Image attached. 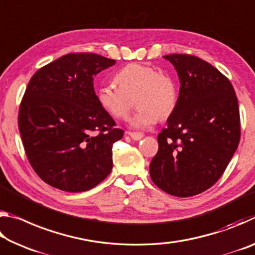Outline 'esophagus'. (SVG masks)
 <instances>
[{
	"mask_svg": "<svg viewBox=\"0 0 255 255\" xmlns=\"http://www.w3.org/2000/svg\"><path fill=\"white\" fill-rule=\"evenodd\" d=\"M126 133H127V135L130 136L133 140H139V139H141V138L144 137V133H141V132H131V131H127Z\"/></svg>",
	"mask_w": 255,
	"mask_h": 255,
	"instance_id": "1",
	"label": "esophagus"
}]
</instances>
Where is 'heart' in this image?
I'll list each match as a JSON object with an SVG mask.
<instances>
[{"label":"heart","instance_id":"1","mask_svg":"<svg viewBox=\"0 0 255 255\" xmlns=\"http://www.w3.org/2000/svg\"><path fill=\"white\" fill-rule=\"evenodd\" d=\"M114 85H102L97 90L99 106L117 119L126 118L130 111L133 98L138 107L130 119L133 128H146L158 118L166 119L178 105V89L174 80L159 73L154 67L131 63L124 66L115 75Z\"/></svg>","mask_w":255,"mask_h":255}]
</instances>
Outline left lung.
Wrapping results in <instances>:
<instances>
[{"label":"left lung","mask_w":255,"mask_h":255,"mask_svg":"<svg viewBox=\"0 0 255 255\" xmlns=\"http://www.w3.org/2000/svg\"><path fill=\"white\" fill-rule=\"evenodd\" d=\"M180 79L178 105L158 133L149 174L159 189L192 197L217 182L240 143L239 102L232 83L206 60L164 56Z\"/></svg>","instance_id":"obj_1"}]
</instances>
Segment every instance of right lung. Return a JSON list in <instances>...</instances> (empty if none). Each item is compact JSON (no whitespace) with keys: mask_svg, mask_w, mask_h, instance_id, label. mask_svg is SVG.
Here are the masks:
<instances>
[{"mask_svg":"<svg viewBox=\"0 0 255 255\" xmlns=\"http://www.w3.org/2000/svg\"><path fill=\"white\" fill-rule=\"evenodd\" d=\"M116 60L72 53L34 73L19 109L22 144L38 176L54 188L82 192L112 170V146L124 130L99 106L93 80Z\"/></svg>","mask_w":255,"mask_h":255,"instance_id":"1","label":"right lung"}]
</instances>
